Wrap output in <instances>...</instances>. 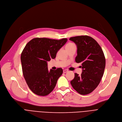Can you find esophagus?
I'll list each match as a JSON object with an SVG mask.
<instances>
[{"label": "esophagus", "instance_id": "34e87169", "mask_svg": "<svg viewBox=\"0 0 122 122\" xmlns=\"http://www.w3.org/2000/svg\"><path fill=\"white\" fill-rule=\"evenodd\" d=\"M67 72H68L67 69H64V70H63V73H66Z\"/></svg>", "mask_w": 122, "mask_h": 122}]
</instances>
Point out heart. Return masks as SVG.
<instances>
[{
  "mask_svg": "<svg viewBox=\"0 0 122 122\" xmlns=\"http://www.w3.org/2000/svg\"><path fill=\"white\" fill-rule=\"evenodd\" d=\"M73 44H74L72 43H67V44H66V48H67V47H69V46H71Z\"/></svg>",
  "mask_w": 122,
  "mask_h": 122,
  "instance_id": "obj_1",
  "label": "heart"
}]
</instances>
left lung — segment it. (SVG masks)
Segmentation results:
<instances>
[{
	"mask_svg": "<svg viewBox=\"0 0 122 122\" xmlns=\"http://www.w3.org/2000/svg\"><path fill=\"white\" fill-rule=\"evenodd\" d=\"M69 40L77 45L75 61L81 63L82 68L81 75L75 73L71 84L80 94H89L97 87L103 75L106 64L105 56L100 45L91 37L76 36Z\"/></svg>",
	"mask_w": 122,
	"mask_h": 122,
	"instance_id": "8db88e82",
	"label": "left lung"
}]
</instances>
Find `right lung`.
Masks as SVG:
<instances>
[{
  "label": "right lung",
  "instance_id": "add662e5",
  "mask_svg": "<svg viewBox=\"0 0 122 122\" xmlns=\"http://www.w3.org/2000/svg\"><path fill=\"white\" fill-rule=\"evenodd\" d=\"M67 39L56 40L34 38L24 48L21 56L24 78L29 89L38 96H45L54 90L63 69L48 71L47 62L55 59Z\"/></svg>",
  "mask_w": 122,
  "mask_h": 122
}]
</instances>
